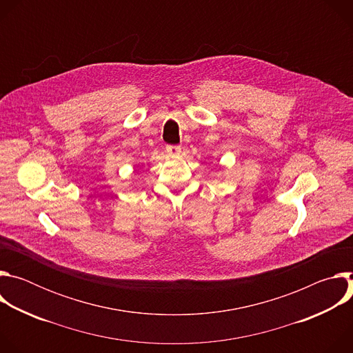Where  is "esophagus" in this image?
<instances>
[{
  "label": "esophagus",
  "instance_id": "1",
  "mask_svg": "<svg viewBox=\"0 0 353 353\" xmlns=\"http://www.w3.org/2000/svg\"><path fill=\"white\" fill-rule=\"evenodd\" d=\"M166 150H168L169 155L177 157V155H180V152H181V146H179V145H168V146H166Z\"/></svg>",
  "mask_w": 353,
  "mask_h": 353
}]
</instances>
